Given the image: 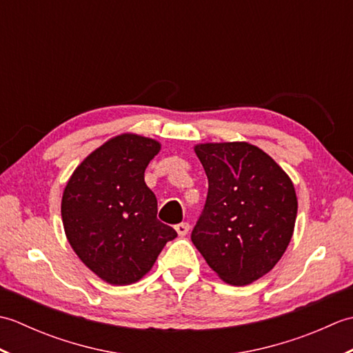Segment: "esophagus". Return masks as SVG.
Wrapping results in <instances>:
<instances>
[{
  "label": "esophagus",
  "instance_id": "1",
  "mask_svg": "<svg viewBox=\"0 0 353 353\" xmlns=\"http://www.w3.org/2000/svg\"><path fill=\"white\" fill-rule=\"evenodd\" d=\"M176 232L179 236H185L190 232V224L188 223H181L176 226Z\"/></svg>",
  "mask_w": 353,
  "mask_h": 353
}]
</instances>
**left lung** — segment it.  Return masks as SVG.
Masks as SVG:
<instances>
[{"mask_svg": "<svg viewBox=\"0 0 353 353\" xmlns=\"http://www.w3.org/2000/svg\"><path fill=\"white\" fill-rule=\"evenodd\" d=\"M194 152L209 188L192 243L221 281L236 287L258 281L291 241L294 185L273 157L249 142H206Z\"/></svg>", "mask_w": 353, "mask_h": 353, "instance_id": "obj_1", "label": "left lung"}]
</instances>
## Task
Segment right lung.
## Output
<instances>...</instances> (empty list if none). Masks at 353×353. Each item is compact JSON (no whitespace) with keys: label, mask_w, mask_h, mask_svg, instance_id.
<instances>
[{"label":"right lung","mask_w":353,"mask_h":353,"mask_svg":"<svg viewBox=\"0 0 353 353\" xmlns=\"http://www.w3.org/2000/svg\"><path fill=\"white\" fill-rule=\"evenodd\" d=\"M161 142L134 133L110 138L74 170L62 196V223L72 250L110 285L142 279L176 230L156 219L144 181Z\"/></svg>","instance_id":"obj_1"}]
</instances>
